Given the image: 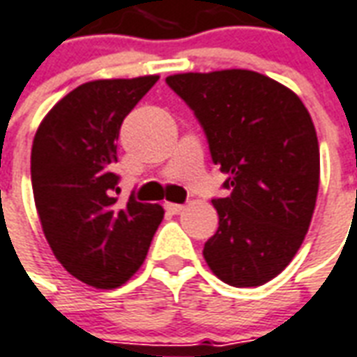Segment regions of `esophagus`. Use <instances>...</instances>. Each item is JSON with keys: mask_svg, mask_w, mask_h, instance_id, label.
<instances>
[{"mask_svg": "<svg viewBox=\"0 0 357 357\" xmlns=\"http://www.w3.org/2000/svg\"><path fill=\"white\" fill-rule=\"evenodd\" d=\"M164 208L172 214H179L183 211V204H178V203H166L164 204Z\"/></svg>", "mask_w": 357, "mask_h": 357, "instance_id": "34e87169", "label": "esophagus"}]
</instances>
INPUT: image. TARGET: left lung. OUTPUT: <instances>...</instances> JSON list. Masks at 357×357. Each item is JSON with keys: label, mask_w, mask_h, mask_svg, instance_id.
<instances>
[{"label": "left lung", "mask_w": 357, "mask_h": 357, "mask_svg": "<svg viewBox=\"0 0 357 357\" xmlns=\"http://www.w3.org/2000/svg\"><path fill=\"white\" fill-rule=\"evenodd\" d=\"M166 83L195 112L228 197L213 199L218 230L203 257L222 282L273 280L301 248L319 191V143L288 86L248 69L178 73Z\"/></svg>", "instance_id": "obj_1"}]
</instances>
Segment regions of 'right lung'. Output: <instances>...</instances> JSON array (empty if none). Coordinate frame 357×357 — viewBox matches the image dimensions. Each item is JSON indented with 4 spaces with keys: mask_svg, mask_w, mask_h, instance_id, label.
Listing matches in <instances>:
<instances>
[{
    "mask_svg": "<svg viewBox=\"0 0 357 357\" xmlns=\"http://www.w3.org/2000/svg\"><path fill=\"white\" fill-rule=\"evenodd\" d=\"M158 75L100 79L77 86L42 119L31 178L44 236L81 282L112 290L141 268L164 208L129 197L118 203L119 127Z\"/></svg>",
    "mask_w": 357,
    "mask_h": 357,
    "instance_id": "1",
    "label": "right lung"
}]
</instances>
